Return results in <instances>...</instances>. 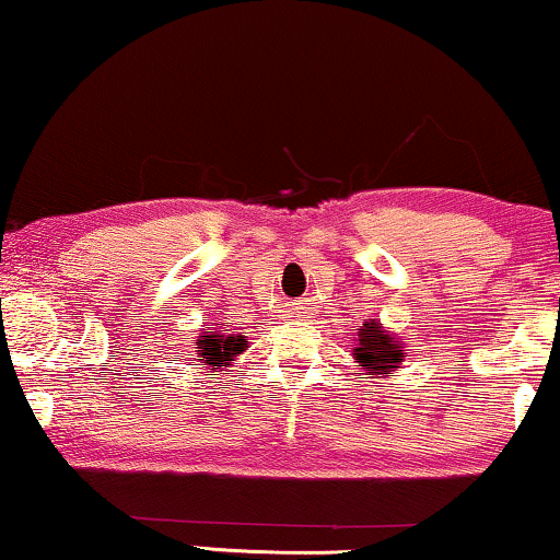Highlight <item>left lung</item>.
I'll list each match as a JSON object with an SVG mask.
<instances>
[{"mask_svg":"<svg viewBox=\"0 0 560 560\" xmlns=\"http://www.w3.org/2000/svg\"><path fill=\"white\" fill-rule=\"evenodd\" d=\"M405 357H408L405 341L385 331V326H382L380 320L366 318L362 328H357L354 359L359 370L389 377V374L405 362Z\"/></svg>","mask_w":560,"mask_h":560,"instance_id":"obj_1","label":"left lung"}]
</instances>
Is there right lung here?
<instances>
[{"label":"right lung","instance_id":"obj_1","mask_svg":"<svg viewBox=\"0 0 560 560\" xmlns=\"http://www.w3.org/2000/svg\"><path fill=\"white\" fill-rule=\"evenodd\" d=\"M247 349V336L242 334H229V328H203V334L194 341V351L198 359H190V362H201L211 370H226L229 364L234 362L242 351Z\"/></svg>","mask_w":560,"mask_h":560}]
</instances>
